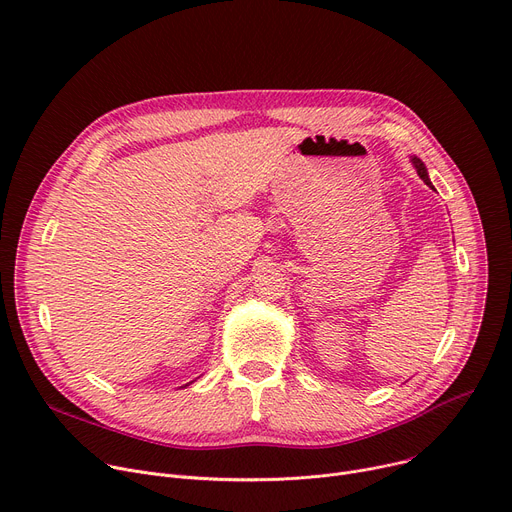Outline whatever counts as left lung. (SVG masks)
Instances as JSON below:
<instances>
[{
	"label": "left lung",
	"instance_id": "1",
	"mask_svg": "<svg viewBox=\"0 0 512 512\" xmlns=\"http://www.w3.org/2000/svg\"><path fill=\"white\" fill-rule=\"evenodd\" d=\"M410 163H412V167L416 169V173H418V177H421L427 185H429V188H433V183H431V179H429V171H427V167H425V163L421 161V159H418L416 155H410ZM435 190V188H433Z\"/></svg>",
	"mask_w": 512,
	"mask_h": 512
}]
</instances>
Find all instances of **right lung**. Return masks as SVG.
<instances>
[{
  "mask_svg": "<svg viewBox=\"0 0 512 512\" xmlns=\"http://www.w3.org/2000/svg\"><path fill=\"white\" fill-rule=\"evenodd\" d=\"M190 384H192V382H190ZM185 386H188V384H185Z\"/></svg>",
  "mask_w": 512,
  "mask_h": 512,
  "instance_id": "add662e5",
  "label": "right lung"
}]
</instances>
